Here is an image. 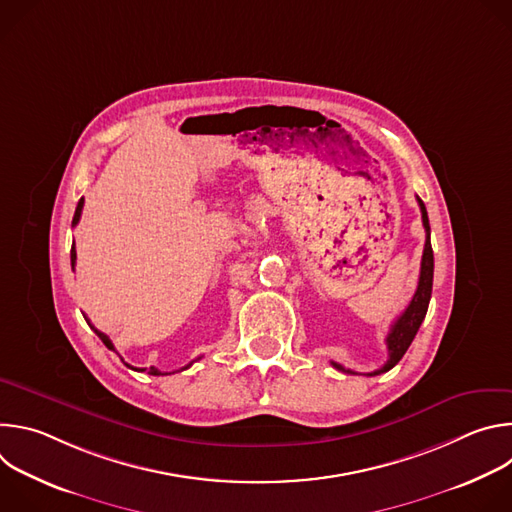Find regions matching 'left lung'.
Masks as SVG:
<instances>
[{
	"label": "left lung",
	"mask_w": 512,
	"mask_h": 512,
	"mask_svg": "<svg viewBox=\"0 0 512 512\" xmlns=\"http://www.w3.org/2000/svg\"><path fill=\"white\" fill-rule=\"evenodd\" d=\"M419 208H421V221H423V229H425V247H423V257H421V271H419V281H417V289L409 302V306L405 308V312L393 322L389 334H387V350H389V358L383 364L381 369L367 373L369 377L381 375L391 371L395 364L403 358V354L407 352L409 344L413 342L425 314H427V306H429V298H431V285H433V251H431V241H429V218H427V210L425 204L421 202V198H417ZM332 367L342 371V373H350L356 375L350 369H344L342 364L332 362Z\"/></svg>",
	"instance_id": "left-lung-1"
}]
</instances>
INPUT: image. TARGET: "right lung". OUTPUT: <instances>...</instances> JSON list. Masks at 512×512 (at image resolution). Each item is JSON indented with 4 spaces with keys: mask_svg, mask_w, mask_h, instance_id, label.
Listing matches in <instances>:
<instances>
[{
    "mask_svg": "<svg viewBox=\"0 0 512 512\" xmlns=\"http://www.w3.org/2000/svg\"><path fill=\"white\" fill-rule=\"evenodd\" d=\"M83 204H85V198H81L79 200V204H77V210H75V216H72V227H77V223L81 221V212H83ZM70 265H72V271H75V265H77V249H75V243H72V249H70ZM85 320L89 322V318L85 316ZM89 326L95 330V334L103 340V344L109 348V350H115V346H113V342L109 340V336L107 334H103L101 330H97L91 322H89ZM127 364V362H125ZM192 364V362H190ZM190 364H186V367L184 369H188L190 367ZM127 367H129V364H127ZM129 369H133V367H129ZM182 369V371H184ZM135 371H145V369H135ZM150 375H156V377H160V375H170V373H162V371H158L156 367H150Z\"/></svg>",
    "mask_w": 512,
    "mask_h": 512,
    "instance_id": "add662e5",
    "label": "right lung"
}]
</instances>
